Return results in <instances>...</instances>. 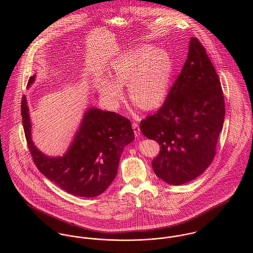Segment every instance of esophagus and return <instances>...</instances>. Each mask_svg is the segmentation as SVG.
Listing matches in <instances>:
<instances>
[{
	"label": "esophagus",
	"instance_id": "esophagus-1",
	"mask_svg": "<svg viewBox=\"0 0 253 253\" xmlns=\"http://www.w3.org/2000/svg\"><path fill=\"white\" fill-rule=\"evenodd\" d=\"M132 128H133V131H134V135H135V137H139V135H140V128H139V125H138V123L133 122V123H132Z\"/></svg>",
	"mask_w": 253,
	"mask_h": 253
}]
</instances>
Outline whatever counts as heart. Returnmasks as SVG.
Segmentation results:
<instances>
[{"mask_svg":"<svg viewBox=\"0 0 253 253\" xmlns=\"http://www.w3.org/2000/svg\"><path fill=\"white\" fill-rule=\"evenodd\" d=\"M173 65L169 54L150 45L135 47L124 53L112 64L110 79L98 84L101 98L116 107L124 98L122 86L127 85L131 100L142 108L160 106L169 92Z\"/></svg>","mask_w":253,"mask_h":253,"instance_id":"1","label":"heart"}]
</instances>
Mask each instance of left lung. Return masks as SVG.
<instances>
[{
  "label": "left lung",
  "instance_id": "8db88e82",
  "mask_svg": "<svg viewBox=\"0 0 253 253\" xmlns=\"http://www.w3.org/2000/svg\"><path fill=\"white\" fill-rule=\"evenodd\" d=\"M221 84L205 47L191 38L187 59L164 105L140 123V130L160 144L153 160L156 175L170 185L200 176L212 163L223 128Z\"/></svg>",
  "mask_w": 253,
  "mask_h": 253
}]
</instances>
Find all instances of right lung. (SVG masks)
I'll return each mask as SVG.
<instances>
[{"label":"right lung","instance_id":"add662e5","mask_svg":"<svg viewBox=\"0 0 253 253\" xmlns=\"http://www.w3.org/2000/svg\"><path fill=\"white\" fill-rule=\"evenodd\" d=\"M30 77L27 87L35 81ZM21 115L24 133L38 169L67 193L84 198L102 194L115 179L124 148L134 139L131 124L114 112L88 108L67 152L48 157L37 148L31 136V121L25 95Z\"/></svg>","mask_w":253,"mask_h":253}]
</instances>
